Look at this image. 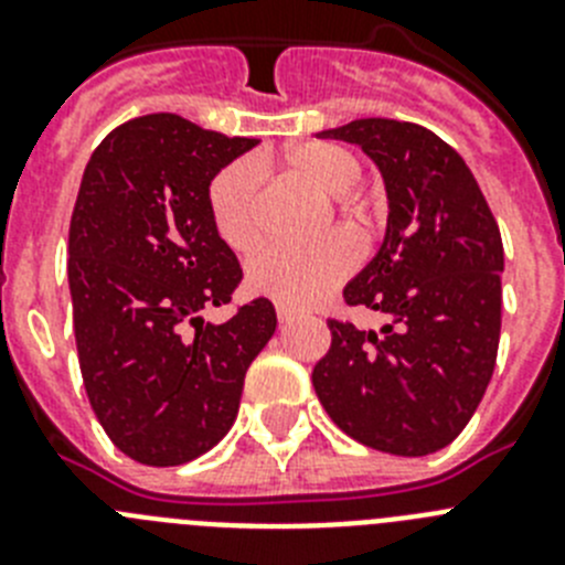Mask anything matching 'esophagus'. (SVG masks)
<instances>
[{
	"instance_id": "34e87169",
	"label": "esophagus",
	"mask_w": 565,
	"mask_h": 565,
	"mask_svg": "<svg viewBox=\"0 0 565 565\" xmlns=\"http://www.w3.org/2000/svg\"><path fill=\"white\" fill-rule=\"evenodd\" d=\"M294 317H297V311H294V308L277 306V319H279V322H291Z\"/></svg>"
}]
</instances>
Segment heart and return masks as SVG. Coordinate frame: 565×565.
<instances>
[{
	"label": "heart",
	"instance_id": "1",
	"mask_svg": "<svg viewBox=\"0 0 565 565\" xmlns=\"http://www.w3.org/2000/svg\"><path fill=\"white\" fill-rule=\"evenodd\" d=\"M282 167L291 178L322 194H348L362 178V163L351 149L331 141H308L282 154ZM209 214L232 252L246 254L259 243V194L257 169L246 161L228 163L209 183ZM351 232L364 234L371 217L353 209L344 217ZM356 263V246L342 232H331L306 248L266 246L248 259V288L271 297L279 306L302 308L333 288Z\"/></svg>",
	"mask_w": 565,
	"mask_h": 565
}]
</instances>
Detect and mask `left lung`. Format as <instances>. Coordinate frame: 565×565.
Segmentation results:
<instances>
[{
  "mask_svg": "<svg viewBox=\"0 0 565 565\" xmlns=\"http://www.w3.org/2000/svg\"><path fill=\"white\" fill-rule=\"evenodd\" d=\"M319 135L371 154L391 214L382 248L342 294L387 322L376 333L328 319L313 391L364 447L430 456L467 427L495 371L501 232L461 154L430 129L359 118Z\"/></svg>",
  "mask_w": 565,
  "mask_h": 565,
  "instance_id": "obj_1",
  "label": "left lung"
}]
</instances>
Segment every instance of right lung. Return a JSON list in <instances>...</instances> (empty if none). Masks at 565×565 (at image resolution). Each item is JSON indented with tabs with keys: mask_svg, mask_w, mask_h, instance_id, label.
I'll return each mask as SVG.
<instances>
[{
	"mask_svg": "<svg viewBox=\"0 0 565 565\" xmlns=\"http://www.w3.org/2000/svg\"><path fill=\"white\" fill-rule=\"evenodd\" d=\"M252 147L154 113L115 127L84 169L67 243L78 367L109 441L147 467L186 463L226 436L277 328L266 297L223 326L201 317L243 279L209 183Z\"/></svg>",
	"mask_w": 565,
	"mask_h": 565,
	"instance_id": "obj_1",
	"label": "right lung"
}]
</instances>
